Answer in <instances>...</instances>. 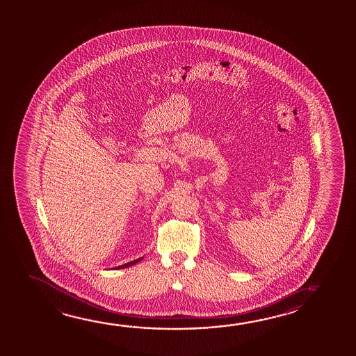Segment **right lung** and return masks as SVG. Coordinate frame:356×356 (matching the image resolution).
I'll list each match as a JSON object with an SVG mask.
<instances>
[{
	"instance_id": "add662e5",
	"label": "right lung",
	"mask_w": 356,
	"mask_h": 356,
	"mask_svg": "<svg viewBox=\"0 0 356 356\" xmlns=\"http://www.w3.org/2000/svg\"><path fill=\"white\" fill-rule=\"evenodd\" d=\"M141 259H143V257H141V258H139V259H135V261H131V262L125 263V264H122V266L115 267V268L114 269L128 268V267H130V266H134L135 263L139 262V261H141Z\"/></svg>"
}]
</instances>
